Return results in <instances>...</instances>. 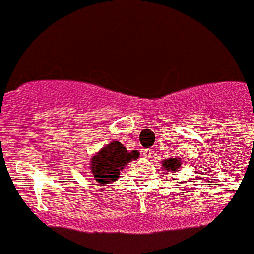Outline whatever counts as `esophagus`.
Wrapping results in <instances>:
<instances>
[{
    "label": "esophagus",
    "instance_id": "esophagus-1",
    "mask_svg": "<svg viewBox=\"0 0 254 254\" xmlns=\"http://www.w3.org/2000/svg\"><path fill=\"white\" fill-rule=\"evenodd\" d=\"M153 155V149H143V157L150 158Z\"/></svg>",
    "mask_w": 254,
    "mask_h": 254
}]
</instances>
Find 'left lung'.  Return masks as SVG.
<instances>
[{"mask_svg": "<svg viewBox=\"0 0 254 254\" xmlns=\"http://www.w3.org/2000/svg\"><path fill=\"white\" fill-rule=\"evenodd\" d=\"M180 165H182L180 158H168V159L162 160V168L165 170L167 174L168 173H173V175H174V173L179 169Z\"/></svg>", "mask_w": 254, "mask_h": 254, "instance_id": "left-lung-1", "label": "left lung"}]
</instances>
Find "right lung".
Returning <instances> with one entry per match:
<instances>
[{
  "label": "right lung",
  "mask_w": 254,
  "mask_h": 254,
  "mask_svg": "<svg viewBox=\"0 0 254 254\" xmlns=\"http://www.w3.org/2000/svg\"><path fill=\"white\" fill-rule=\"evenodd\" d=\"M138 157V150L129 152L119 140H112L92 155L90 159V173L99 184H110L116 182L124 168Z\"/></svg>",
  "instance_id": "right-lung-1"
}]
</instances>
